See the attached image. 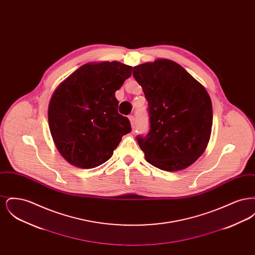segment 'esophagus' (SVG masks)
I'll use <instances>...</instances> for the list:
<instances>
[{"instance_id":"34e87169","label":"esophagus","mask_w":255,"mask_h":255,"mask_svg":"<svg viewBox=\"0 0 255 255\" xmlns=\"http://www.w3.org/2000/svg\"><path fill=\"white\" fill-rule=\"evenodd\" d=\"M129 118V121H130V122H131V126H132V128H134V119H133V116H129L128 117Z\"/></svg>"}]
</instances>
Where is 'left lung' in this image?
<instances>
[{
    "mask_svg": "<svg viewBox=\"0 0 255 255\" xmlns=\"http://www.w3.org/2000/svg\"><path fill=\"white\" fill-rule=\"evenodd\" d=\"M148 101L150 129L136 140L158 169H185L202 156L210 138L212 104L205 87L182 66L158 59L133 67Z\"/></svg>",
    "mask_w": 255,
    "mask_h": 255,
    "instance_id": "1",
    "label": "left lung"
}]
</instances>
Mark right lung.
Listing matches in <instances>:
<instances>
[{"label": "right lung", "mask_w": 255, "mask_h": 255, "mask_svg": "<svg viewBox=\"0 0 255 255\" xmlns=\"http://www.w3.org/2000/svg\"><path fill=\"white\" fill-rule=\"evenodd\" d=\"M132 69L118 61L88 63L52 94L49 130L57 150L71 164L84 169L99 166L131 132L129 120L118 112L115 93Z\"/></svg>", "instance_id": "add662e5"}]
</instances>
